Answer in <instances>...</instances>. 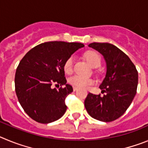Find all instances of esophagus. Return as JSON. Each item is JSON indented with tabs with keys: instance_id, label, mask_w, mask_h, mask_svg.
<instances>
[{
	"instance_id": "34e87169",
	"label": "esophagus",
	"mask_w": 148,
	"mask_h": 148,
	"mask_svg": "<svg viewBox=\"0 0 148 148\" xmlns=\"http://www.w3.org/2000/svg\"><path fill=\"white\" fill-rule=\"evenodd\" d=\"M76 90H78V88H77V87H73V91H76Z\"/></svg>"
}]
</instances>
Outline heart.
I'll list each match as a JSON object with an SVG mask.
<instances>
[{"mask_svg":"<svg viewBox=\"0 0 148 148\" xmlns=\"http://www.w3.org/2000/svg\"><path fill=\"white\" fill-rule=\"evenodd\" d=\"M85 58L90 65L93 68H98L101 66V57L97 53L94 51H89L85 54ZM73 63H74V58L70 56L64 64V70L66 74H70L73 73ZM69 82L70 84L75 87L79 88H86L88 86L92 85L94 81L92 78L84 77L79 75H75L70 77L69 79Z\"/></svg>","mask_w":148,"mask_h":148,"instance_id":"heart-1","label":"heart"}]
</instances>
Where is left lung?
Here are the masks:
<instances>
[{"label":"left lung","mask_w":148,"mask_h":148,"mask_svg":"<svg viewBox=\"0 0 148 148\" xmlns=\"http://www.w3.org/2000/svg\"><path fill=\"white\" fill-rule=\"evenodd\" d=\"M93 48L104 56L107 73L99 88L104 96L89 93L84 106L91 117L99 121H114L125 113L136 94L138 72L125 53L109 43H92Z\"/></svg>","instance_id":"obj_1"}]
</instances>
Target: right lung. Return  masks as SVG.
<instances>
[{
    "instance_id": "add662e5",
    "label": "right lung",
    "mask_w": 148,
    "mask_h": 148,
    "mask_svg": "<svg viewBox=\"0 0 148 148\" xmlns=\"http://www.w3.org/2000/svg\"><path fill=\"white\" fill-rule=\"evenodd\" d=\"M84 47L81 43L49 41L38 44L23 56L15 73V92L30 118L48 124L64 116L65 99L73 91L66 84L64 64ZM53 84L65 87L57 90L51 87Z\"/></svg>"
}]
</instances>
